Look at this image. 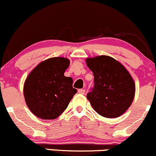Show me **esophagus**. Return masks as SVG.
<instances>
[{"label":"esophagus","mask_w":156,"mask_h":156,"mask_svg":"<svg viewBox=\"0 0 156 156\" xmlns=\"http://www.w3.org/2000/svg\"><path fill=\"white\" fill-rule=\"evenodd\" d=\"M85 91H86V90H85V89H79V90H78V92L80 93V94H84Z\"/></svg>","instance_id":"esophagus-1"}]
</instances>
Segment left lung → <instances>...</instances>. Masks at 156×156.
Segmentation results:
<instances>
[{"label":"left lung","mask_w":156,"mask_h":156,"mask_svg":"<svg viewBox=\"0 0 156 156\" xmlns=\"http://www.w3.org/2000/svg\"><path fill=\"white\" fill-rule=\"evenodd\" d=\"M94 74V86L87 94L92 108L106 118H116L129 108L135 94V83L128 70L113 58H87Z\"/></svg>","instance_id":"left-lung-1"}]
</instances>
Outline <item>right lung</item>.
Instances as JSON below:
<instances>
[{"label":"right lung","mask_w":156,"mask_h":156,"mask_svg":"<svg viewBox=\"0 0 156 156\" xmlns=\"http://www.w3.org/2000/svg\"><path fill=\"white\" fill-rule=\"evenodd\" d=\"M70 60L64 57L48 58L37 65L27 76L23 93L31 113L42 119H55L67 107L77 92L73 79L64 75Z\"/></svg>","instance_id":"right-lung-1"}]
</instances>
